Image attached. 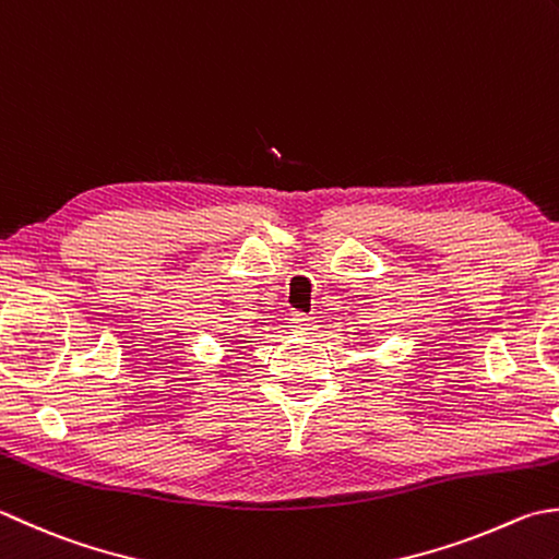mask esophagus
Wrapping results in <instances>:
<instances>
[{"label": "esophagus", "mask_w": 559, "mask_h": 559, "mask_svg": "<svg viewBox=\"0 0 559 559\" xmlns=\"http://www.w3.org/2000/svg\"><path fill=\"white\" fill-rule=\"evenodd\" d=\"M293 332H310L312 330V317L308 314H293L290 317Z\"/></svg>", "instance_id": "obj_1"}]
</instances>
